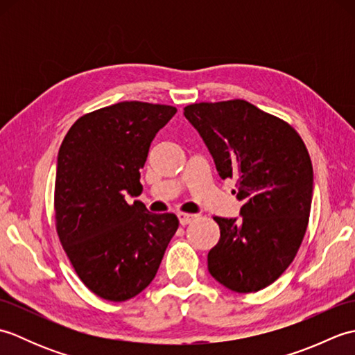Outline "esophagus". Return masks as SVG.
Wrapping results in <instances>:
<instances>
[{
	"label": "esophagus",
	"mask_w": 355,
	"mask_h": 355,
	"mask_svg": "<svg viewBox=\"0 0 355 355\" xmlns=\"http://www.w3.org/2000/svg\"><path fill=\"white\" fill-rule=\"evenodd\" d=\"M195 218H197V215H192V214H178V220H180V224L182 225H187L191 224Z\"/></svg>",
	"instance_id": "obj_1"
}]
</instances>
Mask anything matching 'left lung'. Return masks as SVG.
I'll return each instance as SVG.
<instances>
[{"instance_id": "left-lung-1", "label": "left lung", "mask_w": 355, "mask_h": 355, "mask_svg": "<svg viewBox=\"0 0 355 355\" xmlns=\"http://www.w3.org/2000/svg\"><path fill=\"white\" fill-rule=\"evenodd\" d=\"M184 116L205 140L218 175L238 180L241 218L214 220L221 236L207 254L218 282L236 293L273 284L305 236L313 164L304 140L282 119L247 101L187 105Z\"/></svg>"}]
</instances>
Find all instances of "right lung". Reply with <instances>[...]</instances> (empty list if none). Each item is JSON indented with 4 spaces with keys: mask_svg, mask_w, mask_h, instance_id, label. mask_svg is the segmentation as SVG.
Here are the masks:
<instances>
[{
    "mask_svg": "<svg viewBox=\"0 0 355 355\" xmlns=\"http://www.w3.org/2000/svg\"><path fill=\"white\" fill-rule=\"evenodd\" d=\"M175 112L169 105L119 102L79 117L59 148L56 232L80 281L102 299L123 302L145 290L178 229L173 214L125 200L141 193L150 141Z\"/></svg>",
    "mask_w": 355,
    "mask_h": 355,
    "instance_id": "add662e5",
    "label": "right lung"
}]
</instances>
